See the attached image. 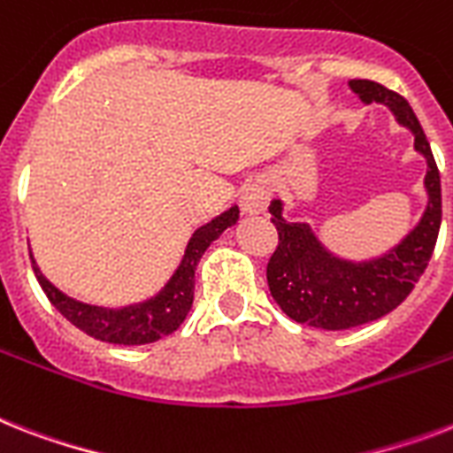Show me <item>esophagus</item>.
Segmentation results:
<instances>
[{"label": "esophagus", "mask_w": 453, "mask_h": 453, "mask_svg": "<svg viewBox=\"0 0 453 453\" xmlns=\"http://www.w3.org/2000/svg\"><path fill=\"white\" fill-rule=\"evenodd\" d=\"M239 204H242L246 214H263L267 204H270V188H267V183L260 181V179L246 183L244 190H242V197H239Z\"/></svg>", "instance_id": "34e87169"}]
</instances>
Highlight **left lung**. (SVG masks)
<instances>
[{
    "mask_svg": "<svg viewBox=\"0 0 453 453\" xmlns=\"http://www.w3.org/2000/svg\"><path fill=\"white\" fill-rule=\"evenodd\" d=\"M349 88L363 104L388 106L395 120L414 134V150L426 160L428 202L417 226L398 244L374 258L349 260L330 251L310 223L286 220L284 202L272 200L270 214L277 226L279 246L267 263L270 293L293 321L323 330L356 328L395 310L428 267L442 220L440 172L424 127L407 99L365 79L349 81Z\"/></svg>",
    "mask_w": 453,
    "mask_h": 453,
    "instance_id": "obj_1",
    "label": "left lung"
}]
</instances>
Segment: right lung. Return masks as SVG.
Masks as SVG:
<instances>
[{
    "mask_svg": "<svg viewBox=\"0 0 453 453\" xmlns=\"http://www.w3.org/2000/svg\"><path fill=\"white\" fill-rule=\"evenodd\" d=\"M237 220L239 207H230L220 216L197 227L193 237L188 239V244H186L181 263L174 270V274L169 277L167 284L149 300L125 304V307H116V310L73 300L67 293H62L60 288H55L43 277L32 253H29V258H32L36 281L42 284L50 304L69 323H73L76 328L95 337V340L109 342V344H123V347H137V344H150V342L163 340V337L172 334L181 326L183 319L188 316L190 307H193L195 267L200 263L202 253L207 251L209 244L216 242L227 227H233Z\"/></svg>",
    "mask_w": 453,
    "mask_h": 453,
    "instance_id": "obj_1",
    "label": "right lung"
}]
</instances>
